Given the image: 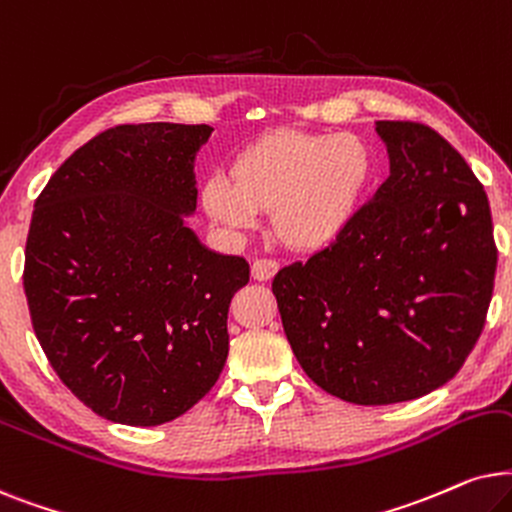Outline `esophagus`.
<instances>
[{"label":"esophagus","instance_id":"esophagus-1","mask_svg":"<svg viewBox=\"0 0 512 512\" xmlns=\"http://www.w3.org/2000/svg\"><path fill=\"white\" fill-rule=\"evenodd\" d=\"M278 269H281V264L276 260H255L250 267V276L255 278V281H271Z\"/></svg>","mask_w":512,"mask_h":512}]
</instances>
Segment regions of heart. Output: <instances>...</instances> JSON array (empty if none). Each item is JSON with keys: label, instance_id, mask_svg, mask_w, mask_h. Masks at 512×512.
I'll list each match as a JSON object with an SVG mask.
<instances>
[{"label": "heart", "instance_id": "1", "mask_svg": "<svg viewBox=\"0 0 512 512\" xmlns=\"http://www.w3.org/2000/svg\"><path fill=\"white\" fill-rule=\"evenodd\" d=\"M372 173V154L353 133L281 131L231 161L229 180L201 189L206 213L227 229H250L269 210L271 229L292 250H320L346 229Z\"/></svg>", "mask_w": 512, "mask_h": 512}]
</instances>
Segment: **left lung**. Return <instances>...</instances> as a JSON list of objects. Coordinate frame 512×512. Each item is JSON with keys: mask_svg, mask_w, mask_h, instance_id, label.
Listing matches in <instances>:
<instances>
[{"mask_svg": "<svg viewBox=\"0 0 512 512\" xmlns=\"http://www.w3.org/2000/svg\"><path fill=\"white\" fill-rule=\"evenodd\" d=\"M391 175L337 241L274 278L292 353L346 403L391 405L447 384L485 327L492 210L463 156L414 121H377Z\"/></svg>", "mask_w": 512, "mask_h": 512, "instance_id": "left-lung-1", "label": "left lung"}]
</instances>
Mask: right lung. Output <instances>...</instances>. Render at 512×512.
I'll return each instance as SVG.
<instances>
[{
	"instance_id": "right-lung-1",
	"label": "right lung",
	"mask_w": 512,
	"mask_h": 512,
	"mask_svg": "<svg viewBox=\"0 0 512 512\" xmlns=\"http://www.w3.org/2000/svg\"><path fill=\"white\" fill-rule=\"evenodd\" d=\"M210 133L109 128L34 201L23 274L34 335L63 384L114 424L177 419L227 363L229 304L250 267L187 227Z\"/></svg>"
}]
</instances>
